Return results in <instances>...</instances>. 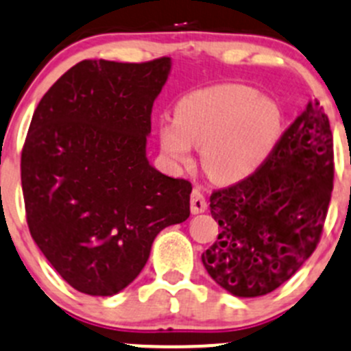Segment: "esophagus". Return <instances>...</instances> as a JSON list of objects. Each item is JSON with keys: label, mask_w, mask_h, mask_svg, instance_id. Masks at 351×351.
<instances>
[{"label": "esophagus", "mask_w": 351, "mask_h": 351, "mask_svg": "<svg viewBox=\"0 0 351 351\" xmlns=\"http://www.w3.org/2000/svg\"><path fill=\"white\" fill-rule=\"evenodd\" d=\"M190 209H192V214H200L207 209L206 195L199 189H193L192 195H190Z\"/></svg>", "instance_id": "34e87169"}]
</instances>
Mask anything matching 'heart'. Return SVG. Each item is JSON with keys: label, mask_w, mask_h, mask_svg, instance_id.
<instances>
[{"label": "heart", "mask_w": 351, "mask_h": 351, "mask_svg": "<svg viewBox=\"0 0 351 351\" xmlns=\"http://www.w3.org/2000/svg\"><path fill=\"white\" fill-rule=\"evenodd\" d=\"M283 132L274 101L241 84H219L186 94L175 121L158 125L161 151L176 165H190V145L202 149V166L217 183L250 178L269 159Z\"/></svg>", "instance_id": "heart-1"}]
</instances>
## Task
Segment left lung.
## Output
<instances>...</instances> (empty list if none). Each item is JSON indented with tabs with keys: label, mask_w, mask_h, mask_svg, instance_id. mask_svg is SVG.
Listing matches in <instances>:
<instances>
[{
	"label": "left lung",
	"mask_w": 351,
	"mask_h": 351,
	"mask_svg": "<svg viewBox=\"0 0 351 351\" xmlns=\"http://www.w3.org/2000/svg\"><path fill=\"white\" fill-rule=\"evenodd\" d=\"M332 180L329 118L317 99L308 101L255 175L210 195L221 231L202 254L209 276L247 298L287 283L321 240Z\"/></svg>",
	"instance_id": "obj_1"
}]
</instances>
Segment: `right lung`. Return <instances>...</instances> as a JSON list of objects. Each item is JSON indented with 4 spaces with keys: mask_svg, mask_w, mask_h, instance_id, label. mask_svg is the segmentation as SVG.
Listing matches in <instances>:
<instances>
[{
    "mask_svg": "<svg viewBox=\"0 0 351 351\" xmlns=\"http://www.w3.org/2000/svg\"><path fill=\"white\" fill-rule=\"evenodd\" d=\"M171 60H84L34 111L20 176L30 234L70 287L110 297L144 269L154 238L190 216L192 183L149 165L152 104Z\"/></svg>",
    "mask_w": 351,
    "mask_h": 351,
    "instance_id": "add662e5",
    "label": "right lung"
}]
</instances>
